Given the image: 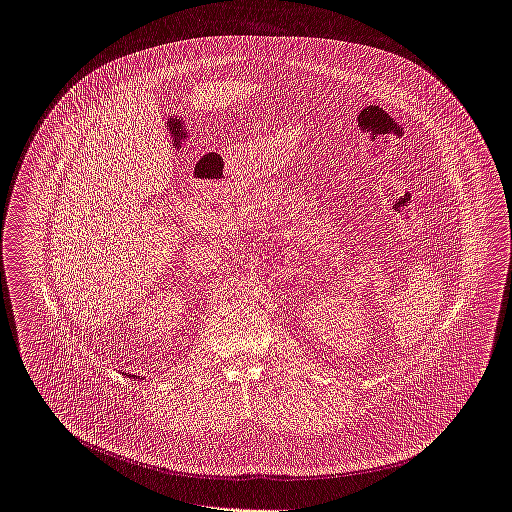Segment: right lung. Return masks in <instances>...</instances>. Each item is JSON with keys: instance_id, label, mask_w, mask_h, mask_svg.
<instances>
[{"instance_id": "right-lung-1", "label": "right lung", "mask_w": 512, "mask_h": 512, "mask_svg": "<svg viewBox=\"0 0 512 512\" xmlns=\"http://www.w3.org/2000/svg\"><path fill=\"white\" fill-rule=\"evenodd\" d=\"M126 376H128V378H134V376H130V374H126ZM136 378H138V380H140V376H136Z\"/></svg>"}]
</instances>
